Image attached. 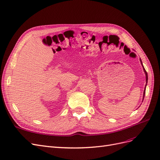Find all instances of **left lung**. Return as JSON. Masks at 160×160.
Masks as SVG:
<instances>
[{"label": "left lung", "instance_id": "8db88e82", "mask_svg": "<svg viewBox=\"0 0 160 160\" xmlns=\"http://www.w3.org/2000/svg\"><path fill=\"white\" fill-rule=\"evenodd\" d=\"M139 60H140V62H141V64H142V67H143V71H144V72H145V74H146V87H145V88H144V91H143V99H144V97H145V93H146V85H147V83H148V73H147V72H146V69H145V68H144V67H143V63H142V61L141 59H140ZM143 101H142V102H143Z\"/></svg>", "mask_w": 160, "mask_h": 160}]
</instances>
